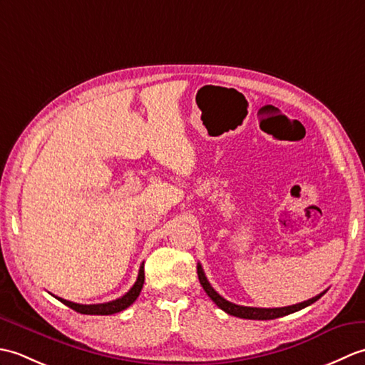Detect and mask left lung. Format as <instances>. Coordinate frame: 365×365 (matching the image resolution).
Instances as JSON below:
<instances>
[{"mask_svg":"<svg viewBox=\"0 0 365 365\" xmlns=\"http://www.w3.org/2000/svg\"><path fill=\"white\" fill-rule=\"evenodd\" d=\"M197 276H199V282L202 285V289L205 290V293L208 297L212 298V301L215 302L216 306L220 309H222L224 312H227L229 315H234V317H240V319H247V320H274L279 319V317H284V315H289L293 312H298L301 309H304L307 306L314 304L317 299H320L327 290L322 292L320 294H317V297L307 299V301H302L299 304H293V306H287V307H273V309H265V307H247V306H238L234 304V302H230L227 299H224L221 294L216 292L213 287L210 285V282L207 281L205 273L202 267H200V263H197Z\"/></svg>","mask_w":365,"mask_h":365,"instance_id":"obj_1","label":"left lung"}]
</instances>
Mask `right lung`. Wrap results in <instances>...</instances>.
<instances>
[{
    "label": "right lung",
    "instance_id": "1",
    "mask_svg": "<svg viewBox=\"0 0 365 365\" xmlns=\"http://www.w3.org/2000/svg\"><path fill=\"white\" fill-rule=\"evenodd\" d=\"M144 285V263L141 267H139V273H138V279L136 282L133 284V287L123 294V297L110 301V302H103V304H78V302H72V301H67L59 297H54L56 299H59L63 304L68 306L73 311L80 312V314H86V315H111V314H118L123 309H127L128 306L133 304L136 301V298L139 297V293H141V289Z\"/></svg>",
    "mask_w": 365,
    "mask_h": 365
}]
</instances>
